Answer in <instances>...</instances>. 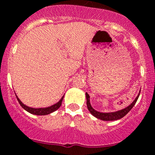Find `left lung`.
Listing matches in <instances>:
<instances>
[{"instance_id": "1", "label": "left lung", "mask_w": 155, "mask_h": 155, "mask_svg": "<svg viewBox=\"0 0 155 155\" xmlns=\"http://www.w3.org/2000/svg\"><path fill=\"white\" fill-rule=\"evenodd\" d=\"M86 95V104H87V107H88V109L93 116H94L95 117H97V119H100V120H106V121H110V120H120V119L123 118L124 116H126L129 112L130 110L134 107V105L135 104L136 101H137L138 98H139V95L137 96V97L135 98V100L127 108H124L122 110H120V111H117V112H100L96 111L94 108H93L90 104V102H89V95L88 93H85Z\"/></svg>"}]
</instances>
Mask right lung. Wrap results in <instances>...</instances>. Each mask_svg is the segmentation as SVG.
Masks as SVG:
<instances>
[{"label": "right lung", "instance_id": "add662e5", "mask_svg": "<svg viewBox=\"0 0 155 155\" xmlns=\"http://www.w3.org/2000/svg\"><path fill=\"white\" fill-rule=\"evenodd\" d=\"M16 98H17V101L18 102L20 103V104L21 105L24 109H25L26 111H28V112L31 113V114H34V115H38V116H43V115H47V114H50V113H51V112H54L56 111L57 109L60 108V106L62 104V100H63L64 96L61 98L59 101L58 102V103L54 104L53 105L50 106V107H47V108H30V107H28L27 105L24 104L22 102L20 101V100L17 97V96L16 95Z\"/></svg>", "mask_w": 155, "mask_h": 155}]
</instances>
